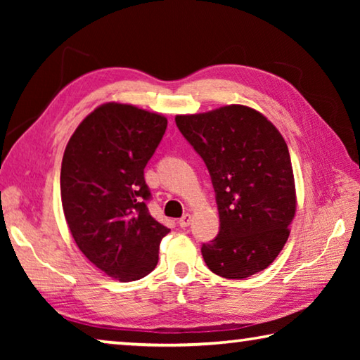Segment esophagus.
<instances>
[{
    "instance_id": "esophagus-1",
    "label": "esophagus",
    "mask_w": 360,
    "mask_h": 360,
    "mask_svg": "<svg viewBox=\"0 0 360 360\" xmlns=\"http://www.w3.org/2000/svg\"><path fill=\"white\" fill-rule=\"evenodd\" d=\"M191 221H192V216L188 214V212H186V214L179 219V225L182 229H186V227H188V225H191Z\"/></svg>"
}]
</instances>
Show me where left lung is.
Masks as SVG:
<instances>
[{
    "label": "left lung",
    "mask_w": 360,
    "mask_h": 360,
    "mask_svg": "<svg viewBox=\"0 0 360 360\" xmlns=\"http://www.w3.org/2000/svg\"><path fill=\"white\" fill-rule=\"evenodd\" d=\"M174 120L203 158L216 192L221 225L202 246L206 265L227 279L265 270L288 241L295 214L294 172L281 133L241 105Z\"/></svg>",
    "instance_id": "1"
}]
</instances>
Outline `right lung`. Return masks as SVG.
Here are the masks:
<instances>
[{
	"mask_svg": "<svg viewBox=\"0 0 360 360\" xmlns=\"http://www.w3.org/2000/svg\"><path fill=\"white\" fill-rule=\"evenodd\" d=\"M167 124L160 114L106 103L79 124L63 154L60 187L72 238L96 268L122 283L154 270L169 231L150 216L144 181Z\"/></svg>",
	"mask_w": 360,
	"mask_h": 360,
	"instance_id": "obj_1",
	"label": "right lung"
}]
</instances>
